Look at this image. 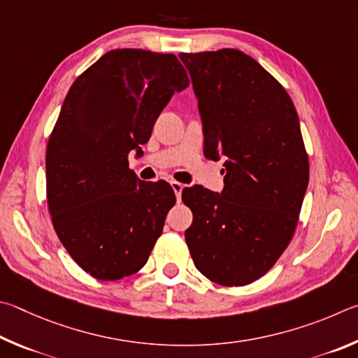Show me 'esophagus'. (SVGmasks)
I'll return each mask as SVG.
<instances>
[{"instance_id":"esophagus-1","label":"esophagus","mask_w":358,"mask_h":358,"mask_svg":"<svg viewBox=\"0 0 358 358\" xmlns=\"http://www.w3.org/2000/svg\"><path fill=\"white\" fill-rule=\"evenodd\" d=\"M171 187H173V190H174V193H176V198H178V201H180V195H182L184 184L178 182V180H173V182H171Z\"/></svg>"}]
</instances>
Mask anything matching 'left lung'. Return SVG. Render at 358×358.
I'll use <instances>...</instances> for the list:
<instances>
[{"instance_id":"8db88e82","label":"left lung","mask_w":358,"mask_h":358,"mask_svg":"<svg viewBox=\"0 0 358 358\" xmlns=\"http://www.w3.org/2000/svg\"><path fill=\"white\" fill-rule=\"evenodd\" d=\"M203 121L206 159H224V189L185 187L192 259L206 278L245 286L283 255L296 231L310 163L289 94L241 50L180 53Z\"/></svg>"}]
</instances>
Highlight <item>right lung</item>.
<instances>
[{
    "mask_svg": "<svg viewBox=\"0 0 358 358\" xmlns=\"http://www.w3.org/2000/svg\"><path fill=\"white\" fill-rule=\"evenodd\" d=\"M189 85L174 55L116 48L69 90L47 144V203L61 243L91 277L121 280L148 262L176 195L166 180L138 179L129 152L143 154L162 110Z\"/></svg>",
    "mask_w": 358,
    "mask_h": 358,
    "instance_id": "right-lung-1",
    "label": "right lung"
}]
</instances>
